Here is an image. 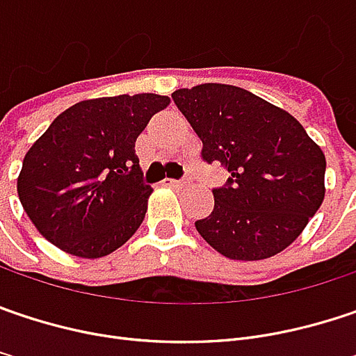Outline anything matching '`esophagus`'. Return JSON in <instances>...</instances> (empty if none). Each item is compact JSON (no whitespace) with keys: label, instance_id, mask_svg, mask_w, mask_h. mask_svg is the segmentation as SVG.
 <instances>
[{"label":"esophagus","instance_id":"34e87169","mask_svg":"<svg viewBox=\"0 0 356 356\" xmlns=\"http://www.w3.org/2000/svg\"><path fill=\"white\" fill-rule=\"evenodd\" d=\"M163 185H167V187H175V189H177V187H183V185H185V181H177V179H165V181H163Z\"/></svg>","mask_w":356,"mask_h":356}]
</instances>
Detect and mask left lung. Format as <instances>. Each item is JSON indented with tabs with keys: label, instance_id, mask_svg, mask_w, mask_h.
Masks as SVG:
<instances>
[{
	"label": "left lung",
	"instance_id": "left-lung-1",
	"mask_svg": "<svg viewBox=\"0 0 356 356\" xmlns=\"http://www.w3.org/2000/svg\"><path fill=\"white\" fill-rule=\"evenodd\" d=\"M173 100L203 143L201 157L232 177L213 189L199 236L229 260L272 258L296 240L324 199L323 149L280 106L232 84L179 88Z\"/></svg>",
	"mask_w": 356,
	"mask_h": 356
}]
</instances>
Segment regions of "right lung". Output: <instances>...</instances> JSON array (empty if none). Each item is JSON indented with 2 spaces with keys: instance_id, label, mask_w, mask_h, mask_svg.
<instances>
[{
  "instance_id": "add662e5",
  "label": "right lung",
  "mask_w": 356,
  "mask_h": 356,
  "mask_svg": "<svg viewBox=\"0 0 356 356\" xmlns=\"http://www.w3.org/2000/svg\"><path fill=\"white\" fill-rule=\"evenodd\" d=\"M169 102L153 92L102 96L54 118L17 177L24 211L46 240L78 258H102L133 238L153 193L135 143Z\"/></svg>"
}]
</instances>
